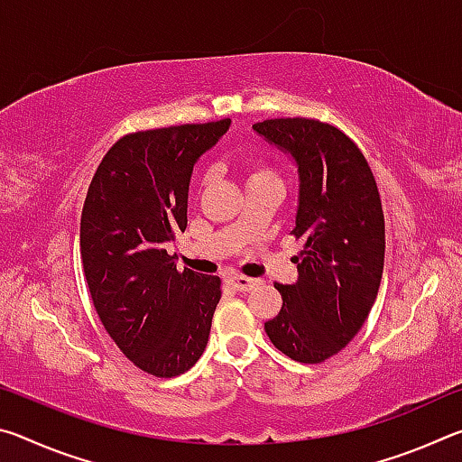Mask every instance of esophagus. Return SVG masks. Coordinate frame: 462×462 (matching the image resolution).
I'll return each instance as SVG.
<instances>
[{
    "mask_svg": "<svg viewBox=\"0 0 462 462\" xmlns=\"http://www.w3.org/2000/svg\"><path fill=\"white\" fill-rule=\"evenodd\" d=\"M230 285L236 289V291L245 293V291H250V289H254L256 285H259V279H250V277H242V275H234L230 277Z\"/></svg>",
    "mask_w": 462,
    "mask_h": 462,
    "instance_id": "34e87169",
    "label": "esophagus"
}]
</instances>
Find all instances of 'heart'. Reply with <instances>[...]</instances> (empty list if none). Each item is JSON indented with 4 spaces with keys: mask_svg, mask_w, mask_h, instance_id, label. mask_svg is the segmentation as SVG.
Wrapping results in <instances>:
<instances>
[{
    "mask_svg": "<svg viewBox=\"0 0 462 462\" xmlns=\"http://www.w3.org/2000/svg\"><path fill=\"white\" fill-rule=\"evenodd\" d=\"M263 179H275L273 175V171L264 169V167H253V169H246L245 171V181L248 183H254V181H263Z\"/></svg>",
    "mask_w": 462,
    "mask_h": 462,
    "instance_id": "obj_1",
    "label": "heart"
}]
</instances>
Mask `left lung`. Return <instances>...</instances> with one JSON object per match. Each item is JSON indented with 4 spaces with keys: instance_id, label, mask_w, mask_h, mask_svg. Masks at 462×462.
Instances as JSON below:
<instances>
[{
    "instance_id": "obj_1",
    "label": "left lung",
    "mask_w": 462,
    "mask_h": 462,
    "mask_svg": "<svg viewBox=\"0 0 462 462\" xmlns=\"http://www.w3.org/2000/svg\"><path fill=\"white\" fill-rule=\"evenodd\" d=\"M253 130L291 156L300 179L297 281L275 283L283 308L264 332L293 361L322 363L355 338L379 291L385 220L377 183L356 144L330 124L277 118Z\"/></svg>"
}]
</instances>
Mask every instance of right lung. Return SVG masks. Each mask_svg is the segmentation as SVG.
Segmentation results:
<instances>
[{
    "instance_id": "right-lung-1",
    "label": "right lung",
    "mask_w": 462,
    "mask_h": 462,
    "mask_svg": "<svg viewBox=\"0 0 462 462\" xmlns=\"http://www.w3.org/2000/svg\"><path fill=\"white\" fill-rule=\"evenodd\" d=\"M230 120L134 132L109 148L81 214V261L101 324L138 369L177 377L198 363L220 277L177 271L167 245L187 228L193 165Z\"/></svg>"
}]
</instances>
